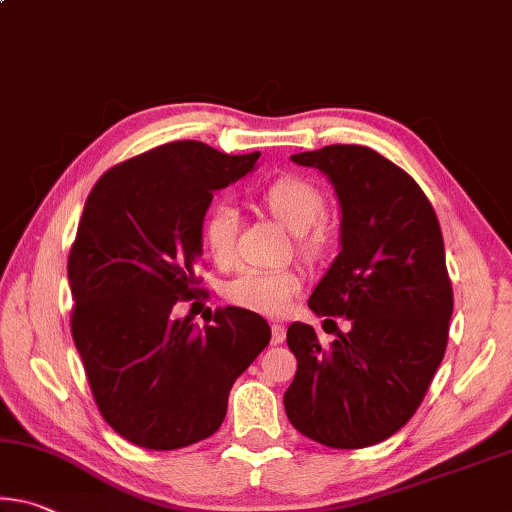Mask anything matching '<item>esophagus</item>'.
Returning <instances> with one entry per match:
<instances>
[{
    "label": "esophagus",
    "mask_w": 512,
    "mask_h": 512,
    "mask_svg": "<svg viewBox=\"0 0 512 512\" xmlns=\"http://www.w3.org/2000/svg\"><path fill=\"white\" fill-rule=\"evenodd\" d=\"M285 337H287V328L280 326V323H273V328H271V344L278 346V344L285 342Z\"/></svg>",
    "instance_id": "34e87169"
}]
</instances>
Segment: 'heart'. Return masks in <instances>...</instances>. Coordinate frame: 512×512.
<instances>
[{
  "label": "heart",
  "mask_w": 512,
  "mask_h": 512,
  "mask_svg": "<svg viewBox=\"0 0 512 512\" xmlns=\"http://www.w3.org/2000/svg\"><path fill=\"white\" fill-rule=\"evenodd\" d=\"M257 205L294 234L298 255L316 262L330 248V230L323 223L328 200L319 186L300 175H280L262 186ZM239 216L230 205H214L200 223L202 246L216 264H230L237 243ZM303 280L296 271H243L225 282L223 298L241 310L280 316L289 310Z\"/></svg>",
  "instance_id": "heart-1"
}]
</instances>
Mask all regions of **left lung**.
Returning <instances> with one entry per match:
<instances>
[{"label": "left lung", "mask_w": 512, "mask_h": 512, "mask_svg": "<svg viewBox=\"0 0 512 512\" xmlns=\"http://www.w3.org/2000/svg\"><path fill=\"white\" fill-rule=\"evenodd\" d=\"M291 161L337 191L342 250L307 305L326 323L346 316L351 330L323 348L312 326L291 323L298 369L285 410L310 440L362 449L408 424L444 358L453 289L442 230L421 186L376 150L326 145Z\"/></svg>", "instance_id": "left-lung-1"}]
</instances>
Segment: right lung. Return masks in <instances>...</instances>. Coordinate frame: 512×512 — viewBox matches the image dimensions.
Returning a JSON list of instances; mask_svg holds the SVG:
<instances>
[{
  "label": "right lung",
  "mask_w": 512,
  "mask_h": 512,
  "mask_svg": "<svg viewBox=\"0 0 512 512\" xmlns=\"http://www.w3.org/2000/svg\"><path fill=\"white\" fill-rule=\"evenodd\" d=\"M257 159L166 143L109 168L86 198L68 257L72 339L100 415L143 449L214 435L234 380L271 342L269 323L241 307L216 310L202 328L170 314L200 294L193 266L214 191Z\"/></svg>",
  "instance_id": "1"
}]
</instances>
